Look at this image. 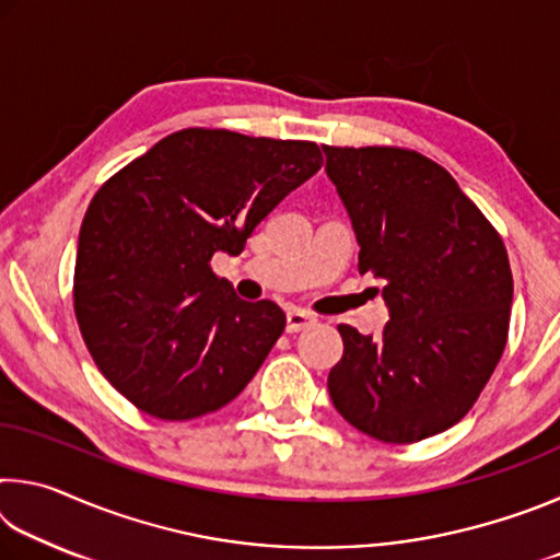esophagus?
Listing matches in <instances>:
<instances>
[{
	"instance_id": "1",
	"label": "esophagus",
	"mask_w": 560,
	"mask_h": 560,
	"mask_svg": "<svg viewBox=\"0 0 560 560\" xmlns=\"http://www.w3.org/2000/svg\"><path fill=\"white\" fill-rule=\"evenodd\" d=\"M316 324V318L306 314V311L301 308H289L287 311V330L289 334H299V330H306Z\"/></svg>"
}]
</instances>
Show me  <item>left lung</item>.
<instances>
[{"label": "left lung", "instance_id": "8db88e82", "mask_svg": "<svg viewBox=\"0 0 560 560\" xmlns=\"http://www.w3.org/2000/svg\"><path fill=\"white\" fill-rule=\"evenodd\" d=\"M326 175L353 224L360 273L383 279L381 338L338 326L336 410L390 444L457 424L506 346L511 279L504 242L447 170L415 150L324 145Z\"/></svg>", "mask_w": 560, "mask_h": 560}]
</instances>
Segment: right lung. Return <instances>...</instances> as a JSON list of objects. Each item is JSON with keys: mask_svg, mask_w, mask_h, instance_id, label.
<instances>
[{"mask_svg": "<svg viewBox=\"0 0 560 560\" xmlns=\"http://www.w3.org/2000/svg\"><path fill=\"white\" fill-rule=\"evenodd\" d=\"M324 158L306 140L187 128L93 197L73 308L98 371L140 410L192 420L240 395L283 334L271 301H242L212 271Z\"/></svg>", "mask_w": 560, "mask_h": 560, "instance_id": "1", "label": "right lung"}]
</instances>
